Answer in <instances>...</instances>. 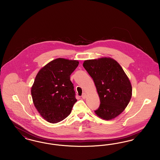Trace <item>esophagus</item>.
I'll use <instances>...</instances> for the list:
<instances>
[{
    "label": "esophagus",
    "instance_id": "34e87169",
    "mask_svg": "<svg viewBox=\"0 0 160 160\" xmlns=\"http://www.w3.org/2000/svg\"><path fill=\"white\" fill-rule=\"evenodd\" d=\"M86 97V94L85 93H83L82 94V98L83 99H85Z\"/></svg>",
    "mask_w": 160,
    "mask_h": 160
}]
</instances>
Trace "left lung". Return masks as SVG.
Segmentation results:
<instances>
[{
    "label": "left lung",
    "instance_id": "left-lung-1",
    "mask_svg": "<svg viewBox=\"0 0 160 160\" xmlns=\"http://www.w3.org/2000/svg\"><path fill=\"white\" fill-rule=\"evenodd\" d=\"M83 67L97 88L100 105L95 113L99 118L112 119L125 110L132 96V86L121 65L112 58L84 62Z\"/></svg>",
    "mask_w": 160,
    "mask_h": 160
}]
</instances>
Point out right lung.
<instances>
[{
    "instance_id": "1",
    "label": "right lung",
    "mask_w": 160,
    "mask_h": 160,
    "mask_svg": "<svg viewBox=\"0 0 160 160\" xmlns=\"http://www.w3.org/2000/svg\"><path fill=\"white\" fill-rule=\"evenodd\" d=\"M78 65L77 61L58 58L38 72L31 95L38 112L47 122H61L71 113L77 100L70 76Z\"/></svg>"
}]
</instances>
